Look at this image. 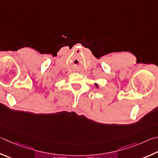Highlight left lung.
I'll list each match as a JSON object with an SVG mask.
<instances>
[{
	"label": "left lung",
	"instance_id": "1",
	"mask_svg": "<svg viewBox=\"0 0 158 158\" xmlns=\"http://www.w3.org/2000/svg\"><path fill=\"white\" fill-rule=\"evenodd\" d=\"M94 85H95V86H96V87H98V85H97V84H95Z\"/></svg>",
	"mask_w": 158,
	"mask_h": 158
}]
</instances>
